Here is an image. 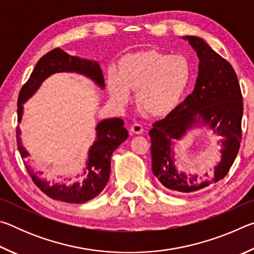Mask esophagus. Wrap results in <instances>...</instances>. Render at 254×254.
Returning a JSON list of instances; mask_svg holds the SVG:
<instances>
[{
    "instance_id": "34e87169",
    "label": "esophagus",
    "mask_w": 254,
    "mask_h": 254,
    "mask_svg": "<svg viewBox=\"0 0 254 254\" xmlns=\"http://www.w3.org/2000/svg\"><path fill=\"white\" fill-rule=\"evenodd\" d=\"M143 130H144V127L140 122H135L131 126V132L133 133V134H141V133L143 132Z\"/></svg>"
}]
</instances>
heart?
I'll return each instance as SVG.
<instances>
[{"label":"heart","mask_w":254,"mask_h":254,"mask_svg":"<svg viewBox=\"0 0 254 254\" xmlns=\"http://www.w3.org/2000/svg\"><path fill=\"white\" fill-rule=\"evenodd\" d=\"M190 77V66L184 56L149 50L124 57L120 74H109V89L119 105L130 101V89H137V106L148 114L163 115L177 106Z\"/></svg>","instance_id":"heart-1"}]
</instances>
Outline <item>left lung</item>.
Segmentation results:
<instances>
[{
	"label": "left lung",
	"mask_w": 254,
	"mask_h": 254,
	"mask_svg": "<svg viewBox=\"0 0 254 254\" xmlns=\"http://www.w3.org/2000/svg\"><path fill=\"white\" fill-rule=\"evenodd\" d=\"M199 58V70L191 94L165 119L152 124V171L163 186L173 191L191 192L207 187L209 182L197 183L179 171L174 161L173 143L179 141L189 128L207 124L223 137L222 161L215 167L213 183L229 173L238 156L242 140L243 97L233 67L197 37H185Z\"/></svg>",
	"instance_id": "8db88e82"
}]
</instances>
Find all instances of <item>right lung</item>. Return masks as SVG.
<instances>
[{
	"label": "right lung",
	"instance_id": "1",
	"mask_svg": "<svg viewBox=\"0 0 254 254\" xmlns=\"http://www.w3.org/2000/svg\"><path fill=\"white\" fill-rule=\"evenodd\" d=\"M58 71L79 72L91 77L101 87H104V77L97 63L79 59L69 56L63 49L55 48L39 59L28 81L21 88L18 98V122L22 118L23 103L32 96L47 77ZM96 131V141L89 150L87 167L84 170L80 182L75 183L69 187L65 185L50 186L48 183L42 182L31 173L33 183L42 192L53 199L71 204H81L93 199L104 189L110 178L112 153L127 139L128 133L121 119L104 120L97 124ZM16 144L21 158L28 157V152L21 144L19 126L16 127Z\"/></svg>",
	"mask_w": 254,
	"mask_h": 254
}]
</instances>
